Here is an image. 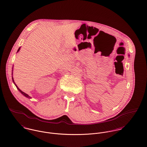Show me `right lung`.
<instances>
[{
	"mask_svg": "<svg viewBox=\"0 0 147 147\" xmlns=\"http://www.w3.org/2000/svg\"><path fill=\"white\" fill-rule=\"evenodd\" d=\"M20 50V48H19V49H18V51H17V52H18V51H19V50ZM12 80H13V82H14V84H15V85H16V87H17V89H18V90H19V91H20V92H21V93H22V94H23V95H24V96H26V97H27V98H31V97H30V96H28V94H26V93H24V92H23V91H22V90H20V88H18V87H17V85H16V83H14V80H13V77H12Z\"/></svg>",
	"mask_w": 147,
	"mask_h": 147,
	"instance_id": "add662e5",
	"label": "right lung"
}]
</instances>
